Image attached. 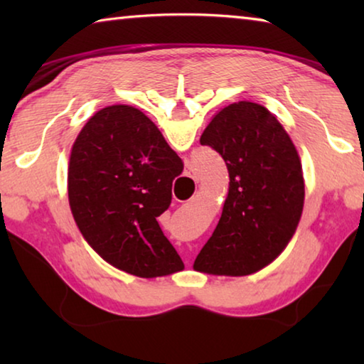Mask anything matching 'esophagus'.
Here are the masks:
<instances>
[{
  "instance_id": "34e87169",
  "label": "esophagus",
  "mask_w": 364,
  "mask_h": 364,
  "mask_svg": "<svg viewBox=\"0 0 364 364\" xmlns=\"http://www.w3.org/2000/svg\"><path fill=\"white\" fill-rule=\"evenodd\" d=\"M188 176H191V173H189V175H188Z\"/></svg>"
}]
</instances>
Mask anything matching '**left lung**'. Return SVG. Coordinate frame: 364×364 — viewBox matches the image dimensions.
Listing matches in <instances>:
<instances>
[{
  "label": "left lung",
  "mask_w": 364,
  "mask_h": 364,
  "mask_svg": "<svg viewBox=\"0 0 364 364\" xmlns=\"http://www.w3.org/2000/svg\"><path fill=\"white\" fill-rule=\"evenodd\" d=\"M200 144L223 157L230 189L194 269L217 276L255 273L286 249L297 230L305 199L299 152L276 117L249 101L221 109Z\"/></svg>",
  "instance_id": "1"
}]
</instances>
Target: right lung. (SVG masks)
Wrapping results in <instances>:
<instances>
[{
	"label": "right lung",
	"instance_id": "obj_1",
	"mask_svg": "<svg viewBox=\"0 0 364 364\" xmlns=\"http://www.w3.org/2000/svg\"><path fill=\"white\" fill-rule=\"evenodd\" d=\"M183 160L141 110L125 104L91 117L73 143L69 204L78 230L104 260L141 278L184 268L160 230Z\"/></svg>",
	"mask_w": 364,
	"mask_h": 364
}]
</instances>
